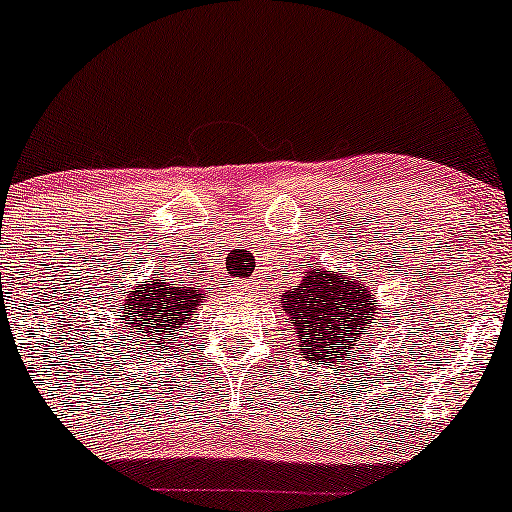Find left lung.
I'll return each mask as SVG.
<instances>
[{
	"mask_svg": "<svg viewBox=\"0 0 512 512\" xmlns=\"http://www.w3.org/2000/svg\"><path fill=\"white\" fill-rule=\"evenodd\" d=\"M283 310L293 320V335L308 360L335 362L355 350L360 335H367V325L374 318V298L370 286L342 278L337 273L310 268L303 281L281 295Z\"/></svg>",
	"mask_w": 512,
	"mask_h": 512,
	"instance_id": "8db88e82",
	"label": "left lung"
}]
</instances>
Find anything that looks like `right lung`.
Here are the masks:
<instances>
[{
    "label": "right lung",
    "instance_id": "obj_1",
    "mask_svg": "<svg viewBox=\"0 0 512 512\" xmlns=\"http://www.w3.org/2000/svg\"><path fill=\"white\" fill-rule=\"evenodd\" d=\"M204 300V288L192 281H179L167 273H155L128 291L120 308L125 337H135L145 360L160 350H175L184 323L192 320Z\"/></svg>",
    "mask_w": 512,
    "mask_h": 512
}]
</instances>
